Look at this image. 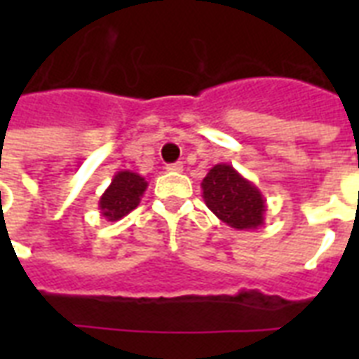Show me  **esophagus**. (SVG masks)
I'll return each mask as SVG.
<instances>
[{
    "mask_svg": "<svg viewBox=\"0 0 359 359\" xmlns=\"http://www.w3.org/2000/svg\"><path fill=\"white\" fill-rule=\"evenodd\" d=\"M165 169H168V171H175V173H180V171L184 169V165H182L180 162H175V163H169Z\"/></svg>",
    "mask_w": 359,
    "mask_h": 359,
    "instance_id": "34e87169",
    "label": "esophagus"
}]
</instances>
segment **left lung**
Segmentation results:
<instances>
[{
  "label": "left lung",
  "instance_id": "1",
  "mask_svg": "<svg viewBox=\"0 0 359 359\" xmlns=\"http://www.w3.org/2000/svg\"><path fill=\"white\" fill-rule=\"evenodd\" d=\"M201 188L207 207L233 229L253 231L264 224L266 199L229 163H216L203 179Z\"/></svg>",
  "mask_w": 359,
  "mask_h": 359
}]
</instances>
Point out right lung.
<instances>
[{
  "label": "right lung",
  "mask_w": 359,
  "mask_h": 359,
  "mask_svg": "<svg viewBox=\"0 0 359 359\" xmlns=\"http://www.w3.org/2000/svg\"><path fill=\"white\" fill-rule=\"evenodd\" d=\"M147 186L149 182L145 180V177L128 171V169L117 171L111 179V184L100 196V201H98L100 216L108 222H117V219L124 218L140 205Z\"/></svg>",
  "instance_id": "right-lung-1"
}]
</instances>
